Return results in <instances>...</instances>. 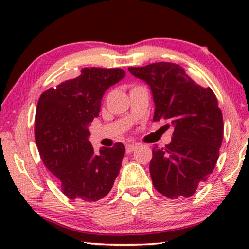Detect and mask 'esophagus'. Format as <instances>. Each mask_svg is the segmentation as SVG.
Instances as JSON below:
<instances>
[{
  "instance_id": "obj_1",
  "label": "esophagus",
  "mask_w": 249,
  "mask_h": 249,
  "mask_svg": "<svg viewBox=\"0 0 249 249\" xmlns=\"http://www.w3.org/2000/svg\"><path fill=\"white\" fill-rule=\"evenodd\" d=\"M136 148H137V144H128L125 146V151H127V153L134 152Z\"/></svg>"
}]
</instances>
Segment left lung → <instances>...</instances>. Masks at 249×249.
I'll return each mask as SVG.
<instances>
[{
    "mask_svg": "<svg viewBox=\"0 0 249 249\" xmlns=\"http://www.w3.org/2000/svg\"><path fill=\"white\" fill-rule=\"evenodd\" d=\"M128 70L151 87L153 121L163 119L170 121L166 127H175L171 142L153 149V186L171 199L193 196L213 172L222 144L224 124L215 94L196 84L176 63L158 62Z\"/></svg>",
    "mask_w": 249,
    "mask_h": 249,
    "instance_id": "1",
    "label": "left lung"
}]
</instances>
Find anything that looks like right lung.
Listing matches in <instances>:
<instances>
[{"instance_id":"right-lung-1","label":"right lung","mask_w":249,"mask_h":249,"mask_svg":"<svg viewBox=\"0 0 249 249\" xmlns=\"http://www.w3.org/2000/svg\"><path fill=\"white\" fill-rule=\"evenodd\" d=\"M125 76L119 68H83L80 76L40 95L35 115V141L44 165L60 180L61 190L78 203L107 195L121 168L125 148L117 142L95 153L88 127L98 117L108 87Z\"/></svg>"}]
</instances>
